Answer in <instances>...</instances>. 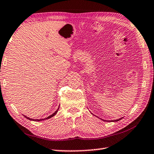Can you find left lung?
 Returning a JSON list of instances; mask_svg holds the SVG:
<instances>
[{
    "label": "left lung",
    "instance_id": "obj_1",
    "mask_svg": "<svg viewBox=\"0 0 154 154\" xmlns=\"http://www.w3.org/2000/svg\"><path fill=\"white\" fill-rule=\"evenodd\" d=\"M120 119H116V120H111L112 122H117V121H119V120H120Z\"/></svg>",
    "mask_w": 154,
    "mask_h": 154
}]
</instances>
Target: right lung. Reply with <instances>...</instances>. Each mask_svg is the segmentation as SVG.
I'll return each instance as SVG.
<instances>
[{
    "label": "right lung",
    "mask_w": 154,
    "mask_h": 154,
    "mask_svg": "<svg viewBox=\"0 0 154 154\" xmlns=\"http://www.w3.org/2000/svg\"><path fill=\"white\" fill-rule=\"evenodd\" d=\"M58 109H59V108H58V109H57V110H56L55 112H54V113L53 114L51 115V116H49V117H48V118H45V119H30V118H28V117L25 116H24V117H25L26 118H27V119H30V120H35V121H36V122H38V121H41V120H44V119H49V118H52V117L55 116V115L57 113V112H58Z\"/></svg>",
    "instance_id": "add662e5"
}]
</instances>
